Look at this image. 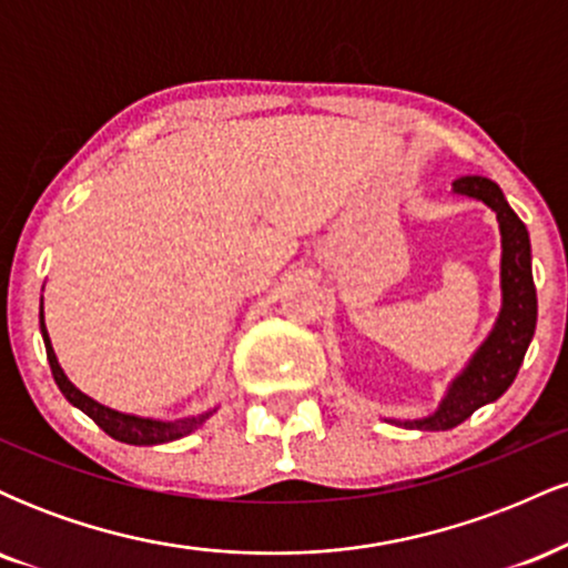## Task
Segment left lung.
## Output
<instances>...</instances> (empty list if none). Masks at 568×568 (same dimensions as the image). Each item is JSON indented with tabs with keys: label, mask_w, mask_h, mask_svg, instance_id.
<instances>
[{
	"label": "left lung",
	"mask_w": 568,
	"mask_h": 568,
	"mask_svg": "<svg viewBox=\"0 0 568 568\" xmlns=\"http://www.w3.org/2000/svg\"><path fill=\"white\" fill-rule=\"evenodd\" d=\"M452 192L486 202L497 213L501 234V310L486 342L462 368V374L448 384L438 410L425 419H393L395 425L410 429H452L470 419L480 406L505 395L518 376L537 328V288L531 277V243L526 224L515 216L501 189L491 179L462 175L454 181Z\"/></svg>",
	"instance_id": "8db88e82"
}]
</instances>
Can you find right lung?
I'll return each mask as SVG.
<instances>
[{"label":"right lung","mask_w":568,"mask_h":568,"mask_svg":"<svg viewBox=\"0 0 568 568\" xmlns=\"http://www.w3.org/2000/svg\"><path fill=\"white\" fill-rule=\"evenodd\" d=\"M39 328H42V338H44V349H48V361H50V371H53V379L61 389L63 397L77 406L90 419L95 422L98 427L103 429L106 435H112L114 440L120 443H130V446H158V443H171L184 438V435L194 433L200 425H205V419H211L216 414V408L205 410L200 416H186V419H175V422H162V419H146V416H133V414H122V410H114L109 406H101V403L88 397L74 384L69 382V376L63 374V368L58 366V357L53 352V344H50L48 328H44V312H39Z\"/></svg>","instance_id":"right-lung-1"}]
</instances>
